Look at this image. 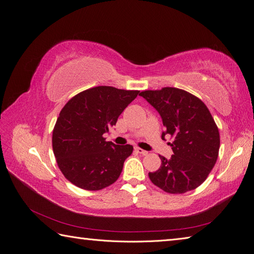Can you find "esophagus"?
<instances>
[{"label":"esophagus","mask_w":254,"mask_h":254,"mask_svg":"<svg viewBox=\"0 0 254 254\" xmlns=\"http://www.w3.org/2000/svg\"><path fill=\"white\" fill-rule=\"evenodd\" d=\"M134 150H135L137 153H140V155H142V156H146V155H147V153H148L147 151L142 149V148H140V147H134Z\"/></svg>","instance_id":"34e87169"}]
</instances>
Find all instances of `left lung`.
<instances>
[{"instance_id":"1","label":"left lung","mask_w":254,"mask_h":254,"mask_svg":"<svg viewBox=\"0 0 254 254\" xmlns=\"http://www.w3.org/2000/svg\"><path fill=\"white\" fill-rule=\"evenodd\" d=\"M162 118L171 136L174 155L161 159V166L149 173L151 182L170 194H183L202 184L217 161L219 131L204 103L189 92L165 87L140 93Z\"/></svg>"}]
</instances>
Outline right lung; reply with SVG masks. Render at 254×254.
Listing matches in <instances>:
<instances>
[{
    "mask_svg": "<svg viewBox=\"0 0 254 254\" xmlns=\"http://www.w3.org/2000/svg\"><path fill=\"white\" fill-rule=\"evenodd\" d=\"M140 93L99 86L72 97L53 130V151L58 167L74 186L99 190L118 180L131 145H115L103 136Z\"/></svg>",
    "mask_w": 254,
    "mask_h": 254,
    "instance_id": "add662e5",
    "label": "right lung"
}]
</instances>
